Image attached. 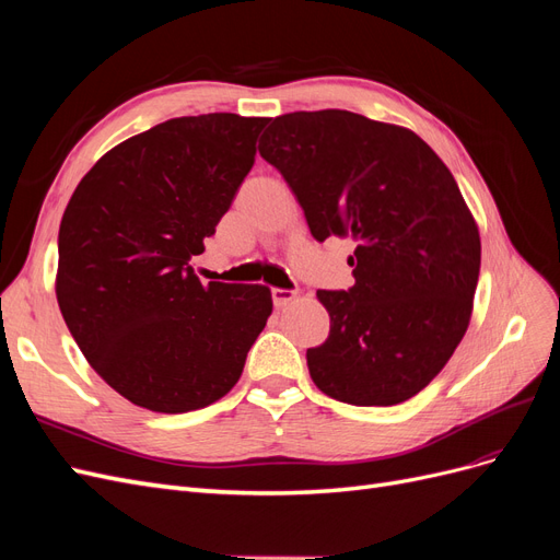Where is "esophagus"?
<instances>
[{"instance_id":"34e87169","label":"esophagus","mask_w":560,"mask_h":560,"mask_svg":"<svg viewBox=\"0 0 560 560\" xmlns=\"http://www.w3.org/2000/svg\"><path fill=\"white\" fill-rule=\"evenodd\" d=\"M270 296H273L276 308H284V306H290V303L296 299V292H292V290H278V287H273V290H270Z\"/></svg>"}]
</instances>
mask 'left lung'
I'll return each mask as SVG.
<instances>
[{
  "mask_svg": "<svg viewBox=\"0 0 560 560\" xmlns=\"http://www.w3.org/2000/svg\"><path fill=\"white\" fill-rule=\"evenodd\" d=\"M259 154L315 241L358 245L350 290L317 292L331 322L306 352L313 383L354 406L411 399L463 341L479 282V226L451 171L413 130L346 109L273 118Z\"/></svg>",
  "mask_w": 560,
  "mask_h": 560,
  "instance_id": "left-lung-1",
  "label": "left lung"
}]
</instances>
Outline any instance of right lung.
<instances>
[{"instance_id": "obj_1", "label": "right lung", "mask_w": 560, "mask_h": 560, "mask_svg": "<svg viewBox=\"0 0 560 560\" xmlns=\"http://www.w3.org/2000/svg\"><path fill=\"white\" fill-rule=\"evenodd\" d=\"M268 121L171 118L109 149L67 202L58 306L95 374L135 406L186 413L222 399L273 313L268 287L202 284L189 266Z\"/></svg>"}]
</instances>
